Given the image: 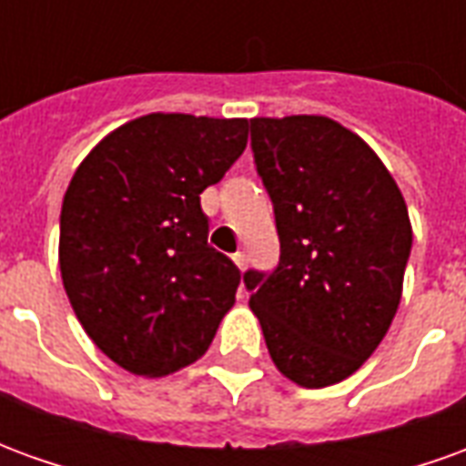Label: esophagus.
<instances>
[{
    "label": "esophagus",
    "mask_w": 466,
    "mask_h": 466,
    "mask_svg": "<svg viewBox=\"0 0 466 466\" xmlns=\"http://www.w3.org/2000/svg\"><path fill=\"white\" fill-rule=\"evenodd\" d=\"M232 259H234V264H237V267L242 269V272H244V269H247V254H244V252H237V254H234V257H232Z\"/></svg>",
    "instance_id": "1"
}]
</instances>
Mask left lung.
<instances>
[{"label":"left lung","instance_id":"8db88e82","mask_svg":"<svg viewBox=\"0 0 466 466\" xmlns=\"http://www.w3.org/2000/svg\"><path fill=\"white\" fill-rule=\"evenodd\" d=\"M249 124L279 234L272 272H244L249 307L277 370L329 387L370 360L397 314L411 252L407 204L380 157L334 119Z\"/></svg>","mask_w":466,"mask_h":466}]
</instances>
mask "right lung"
Wrapping results in <instances>:
<instances>
[{"label":"right lung","mask_w":466,"mask_h":466,"mask_svg":"<svg viewBox=\"0 0 466 466\" xmlns=\"http://www.w3.org/2000/svg\"><path fill=\"white\" fill-rule=\"evenodd\" d=\"M247 119L147 115L96 144L66 187L59 269L92 342L162 377L209 350L242 272L207 244L199 194L247 147Z\"/></svg>","instance_id":"obj_1"}]
</instances>
